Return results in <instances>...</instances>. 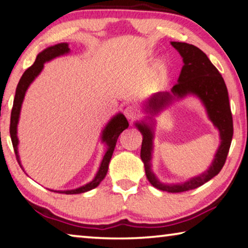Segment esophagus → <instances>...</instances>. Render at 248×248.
<instances>
[{"label":"esophagus","instance_id":"1","mask_svg":"<svg viewBox=\"0 0 248 248\" xmlns=\"http://www.w3.org/2000/svg\"><path fill=\"white\" fill-rule=\"evenodd\" d=\"M124 113L128 120H135L136 118H138L139 116L138 110H137L135 107H131V106H129V107L125 108L124 110Z\"/></svg>","mask_w":248,"mask_h":248}]
</instances>
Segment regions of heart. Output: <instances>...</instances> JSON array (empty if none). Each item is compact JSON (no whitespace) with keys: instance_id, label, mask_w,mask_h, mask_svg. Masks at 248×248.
Segmentation results:
<instances>
[{"instance_id":"b5f03b06","label":"heart","mask_w":248,"mask_h":248,"mask_svg":"<svg viewBox=\"0 0 248 248\" xmlns=\"http://www.w3.org/2000/svg\"><path fill=\"white\" fill-rule=\"evenodd\" d=\"M159 68H163L164 67V65H166V62H164L163 60H161L160 62H159Z\"/></svg>"}]
</instances>
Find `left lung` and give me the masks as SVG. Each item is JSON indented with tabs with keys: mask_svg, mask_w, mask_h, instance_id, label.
Here are the masks:
<instances>
[{
	"mask_svg": "<svg viewBox=\"0 0 248 248\" xmlns=\"http://www.w3.org/2000/svg\"><path fill=\"white\" fill-rule=\"evenodd\" d=\"M171 45L178 50L183 61L178 84H175L170 92H159L149 97L143 104V110L147 116L143 120L137 121L135 124L143 136L140 156L144 164L145 175L149 182L158 190L179 193L201 186L219 173L225 163L233 138V118L225 81L209 57L198 47L187 43L171 42ZM187 95H194L202 100L208 116L219 130L221 143L211 166L203 174L181 184H163L152 171L154 117L174 101Z\"/></svg>",
	"mask_w": 248,
	"mask_h": 248,
	"instance_id": "left-lung-1",
	"label": "left lung"
}]
</instances>
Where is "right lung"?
I'll use <instances>...</instances> for the list:
<instances>
[{
	"instance_id": "1",
	"label": "right lung",
	"mask_w": 248,
	"mask_h": 248,
	"mask_svg": "<svg viewBox=\"0 0 248 248\" xmlns=\"http://www.w3.org/2000/svg\"><path fill=\"white\" fill-rule=\"evenodd\" d=\"M70 52L69 46L67 43H60V44L49 46L42 50L41 53L37 55L36 60H35L34 64L31 66L30 68H27L21 79L18 81V85L16 87V92H15V97L13 101V108H12L11 112V124H10V135L12 139V143H13V148L15 151V155H16V159L19 166H21L22 170H24L23 168L21 160H19V155H18V138H17V124L19 121V115H21V109L23 101H24L25 93L27 89L31 86V84L35 80L39 74L42 73L43 68H44V64L47 62H50L54 58L62 56V55H66ZM129 127L128 120L125 119V117L123 113L119 112L117 115L113 116L111 119L108 121V124L105 125V128L101 131V142L107 145V150L104 155L103 160H101L100 167L98 169L97 173L90 182L87 184H84L77 188H73V190H50L53 192H58V193H64V194H79V193H85V192L93 190V188L97 187L99 186L101 181L105 179L106 174L108 172L109 168V162L111 160L113 150H115L118 137L120 136V133L123 132L124 129Z\"/></svg>"
}]
</instances>
